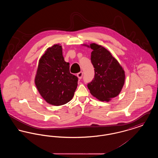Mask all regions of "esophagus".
<instances>
[{
	"label": "esophagus",
	"instance_id": "esophagus-1",
	"mask_svg": "<svg viewBox=\"0 0 158 158\" xmlns=\"http://www.w3.org/2000/svg\"><path fill=\"white\" fill-rule=\"evenodd\" d=\"M77 77H78V78L79 79H81L82 78L83 76V72H79V73H77Z\"/></svg>",
	"mask_w": 158,
	"mask_h": 158
}]
</instances>
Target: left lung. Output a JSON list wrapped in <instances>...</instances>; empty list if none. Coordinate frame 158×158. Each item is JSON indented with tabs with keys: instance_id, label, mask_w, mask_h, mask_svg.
I'll return each instance as SVG.
<instances>
[{
	"instance_id": "8db88e82",
	"label": "left lung",
	"mask_w": 158,
	"mask_h": 158,
	"mask_svg": "<svg viewBox=\"0 0 158 158\" xmlns=\"http://www.w3.org/2000/svg\"><path fill=\"white\" fill-rule=\"evenodd\" d=\"M90 60L95 75L87 86L90 94L101 101L117 97L125 81L124 71L110 52L101 45L92 43Z\"/></svg>"
}]
</instances>
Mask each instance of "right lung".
I'll list each match as a JSON object with an SVG mask.
<instances>
[{"mask_svg":"<svg viewBox=\"0 0 158 158\" xmlns=\"http://www.w3.org/2000/svg\"><path fill=\"white\" fill-rule=\"evenodd\" d=\"M69 68L59 44L48 48L40 59L35 83L40 95L48 104L63 105L73 97L78 77L70 73Z\"/></svg>","mask_w":158,"mask_h":158,"instance_id":"add662e5","label":"right lung"}]
</instances>
